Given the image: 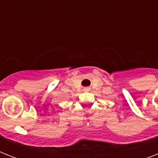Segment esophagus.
Segmentation results:
<instances>
[{
    "instance_id": "1",
    "label": "esophagus",
    "mask_w": 158,
    "mask_h": 158,
    "mask_svg": "<svg viewBox=\"0 0 158 158\" xmlns=\"http://www.w3.org/2000/svg\"><path fill=\"white\" fill-rule=\"evenodd\" d=\"M84 90H86V91H88V90H89V89H88V88H85V89H84Z\"/></svg>"
}]
</instances>
